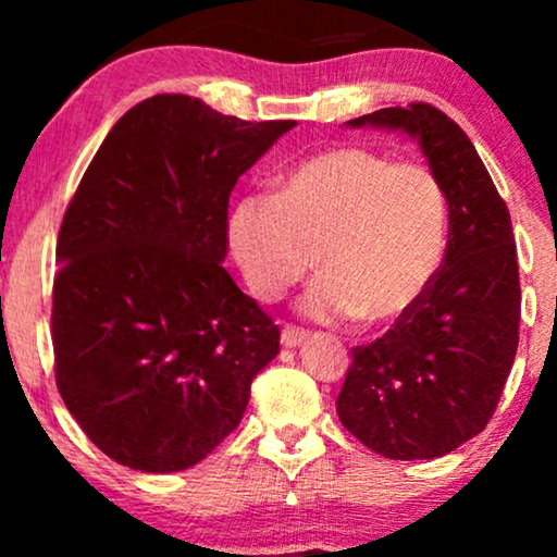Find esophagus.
Instances as JSON below:
<instances>
[{"label": "esophagus", "instance_id": "esophagus-1", "mask_svg": "<svg viewBox=\"0 0 557 557\" xmlns=\"http://www.w3.org/2000/svg\"><path fill=\"white\" fill-rule=\"evenodd\" d=\"M306 337H309V332L306 330H298V327H285L283 335H280V343L285 345V348H296V345L306 343Z\"/></svg>", "mask_w": 557, "mask_h": 557}]
</instances>
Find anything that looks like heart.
Wrapping results in <instances>:
<instances>
[{
  "label": "heart",
  "mask_w": 557,
  "mask_h": 557,
  "mask_svg": "<svg viewBox=\"0 0 557 557\" xmlns=\"http://www.w3.org/2000/svg\"><path fill=\"white\" fill-rule=\"evenodd\" d=\"M230 257L259 300H274L309 267L298 300L319 322L385 324L432 285L445 257L447 194L419 162L335 146L287 170L277 194H246L225 220Z\"/></svg>",
  "instance_id": "1"
}]
</instances>
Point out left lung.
<instances>
[{
	"mask_svg": "<svg viewBox=\"0 0 557 557\" xmlns=\"http://www.w3.org/2000/svg\"><path fill=\"white\" fill-rule=\"evenodd\" d=\"M413 138L447 194L445 259L393 330L356 345L337 417L393 461L447 456L487 426L519 348L521 287L505 201L469 136L430 104L348 120Z\"/></svg>",
	"mask_w": 557,
	"mask_h": 557,
	"instance_id": "obj_1",
	"label": "left lung"
}]
</instances>
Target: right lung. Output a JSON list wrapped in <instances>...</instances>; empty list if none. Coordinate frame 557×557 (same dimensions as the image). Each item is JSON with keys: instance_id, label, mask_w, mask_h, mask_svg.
<instances>
[{"instance_id": "right-lung-1", "label": "right lung", "mask_w": 557, "mask_h": 557, "mask_svg": "<svg viewBox=\"0 0 557 557\" xmlns=\"http://www.w3.org/2000/svg\"><path fill=\"white\" fill-rule=\"evenodd\" d=\"M293 125L159 94L88 164L57 238L54 376L112 461L146 474L203 461L280 354L277 324L222 261L235 183Z\"/></svg>"}]
</instances>
